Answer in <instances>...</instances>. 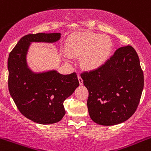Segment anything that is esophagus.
<instances>
[{"label": "esophagus", "mask_w": 151, "mask_h": 151, "mask_svg": "<svg viewBox=\"0 0 151 151\" xmlns=\"http://www.w3.org/2000/svg\"><path fill=\"white\" fill-rule=\"evenodd\" d=\"M78 79L79 82V84H80V85H82V84H83V79H82V77L79 75H78Z\"/></svg>", "instance_id": "1"}]
</instances>
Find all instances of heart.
Returning <instances> with one entry per match:
<instances>
[{
	"mask_svg": "<svg viewBox=\"0 0 151 151\" xmlns=\"http://www.w3.org/2000/svg\"><path fill=\"white\" fill-rule=\"evenodd\" d=\"M112 44L107 36L92 32H77L67 39L68 55L80 57L81 66L87 70L100 67L110 57ZM65 58L69 59L67 56Z\"/></svg>",
	"mask_w": 151,
	"mask_h": 151,
	"instance_id": "obj_1",
	"label": "heart"
}]
</instances>
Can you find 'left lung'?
<instances>
[{"label": "left lung", "mask_w": 151, "mask_h": 151, "mask_svg": "<svg viewBox=\"0 0 151 151\" xmlns=\"http://www.w3.org/2000/svg\"><path fill=\"white\" fill-rule=\"evenodd\" d=\"M89 92L91 119L102 125L126 121L136 110L144 86L143 72L131 46L120 47L97 69L81 74Z\"/></svg>", "instance_id": "8db88e82"}]
</instances>
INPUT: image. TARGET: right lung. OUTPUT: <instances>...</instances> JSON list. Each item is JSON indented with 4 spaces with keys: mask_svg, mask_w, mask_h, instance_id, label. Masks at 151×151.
Listing matches in <instances>:
<instances>
[{
    "mask_svg": "<svg viewBox=\"0 0 151 151\" xmlns=\"http://www.w3.org/2000/svg\"><path fill=\"white\" fill-rule=\"evenodd\" d=\"M60 33L28 34L20 39L8 59V89L19 110L26 118L42 125L56 123L66 112L64 102L79 82L75 72L62 74L56 69L34 72L27 62L33 43L57 42Z\"/></svg>",
    "mask_w": 151,
    "mask_h": 151,
    "instance_id": "right-lung-1",
    "label": "right lung"
}]
</instances>
